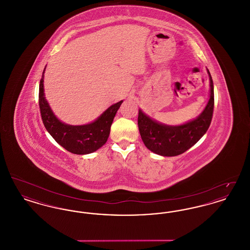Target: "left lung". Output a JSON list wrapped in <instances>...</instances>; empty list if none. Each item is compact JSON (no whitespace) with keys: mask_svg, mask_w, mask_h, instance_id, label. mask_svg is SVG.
<instances>
[{"mask_svg":"<svg viewBox=\"0 0 250 250\" xmlns=\"http://www.w3.org/2000/svg\"><path fill=\"white\" fill-rule=\"evenodd\" d=\"M207 72L210 80V97L196 119L180 125H166L139 109V130L143 143L150 151L163 156L181 155L198 143L208 130L214 111V83L208 69Z\"/></svg>","mask_w":250,"mask_h":250,"instance_id":"left-lung-1","label":"left lung"}]
</instances>
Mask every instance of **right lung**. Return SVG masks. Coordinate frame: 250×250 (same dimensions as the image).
Listing matches in <instances>:
<instances>
[{
  "instance_id": "right-lung-1",
  "label": "right lung",
  "mask_w": 250,
  "mask_h": 250,
  "mask_svg": "<svg viewBox=\"0 0 250 250\" xmlns=\"http://www.w3.org/2000/svg\"><path fill=\"white\" fill-rule=\"evenodd\" d=\"M45 69L39 83V107L46 129L61 146L72 154L94 153L107 143L111 124L123 100L111 105L93 123L83 125H66L54 115L45 98L43 83Z\"/></svg>"
}]
</instances>
